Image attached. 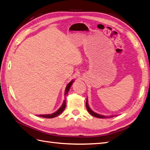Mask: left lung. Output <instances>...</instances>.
Returning <instances> with one entry per match:
<instances>
[{
  "mask_svg": "<svg viewBox=\"0 0 150 150\" xmlns=\"http://www.w3.org/2000/svg\"><path fill=\"white\" fill-rule=\"evenodd\" d=\"M86 109H87V110H88L89 113L90 114H91L93 116L96 117H98V118H105V117H107V116H102V115H100V114H97V113H96V112H93V111L91 109H90V107H89L88 99H87V100H86ZM113 117V116H109L108 117Z\"/></svg>",
  "mask_w": 150,
  "mask_h": 150,
  "instance_id": "1",
  "label": "left lung"
}]
</instances>
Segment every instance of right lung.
Segmentation results:
<instances>
[{
	"label": "right lung",
	"mask_w": 150,
	"mask_h": 150,
	"mask_svg": "<svg viewBox=\"0 0 150 150\" xmlns=\"http://www.w3.org/2000/svg\"><path fill=\"white\" fill-rule=\"evenodd\" d=\"M73 82H74V81H71L70 82L68 83V84L67 85V88H66L65 89V93H64V96H66L68 94V91L69 89H70V87L72 85ZM66 107V100L64 101L63 103H62V105H61V107L59 108V109L56 111V112H55L54 113H52L51 114H43V115H39V116L41 117H45V118H54L55 117H57L59 115H60L62 112V111H63L65 109Z\"/></svg>",
	"instance_id": "add662e5"
}]
</instances>
